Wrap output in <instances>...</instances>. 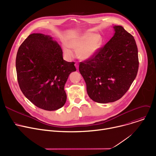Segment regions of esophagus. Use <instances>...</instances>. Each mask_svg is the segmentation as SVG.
Masks as SVG:
<instances>
[{"instance_id": "esophagus-1", "label": "esophagus", "mask_w": 156, "mask_h": 156, "mask_svg": "<svg viewBox=\"0 0 156 156\" xmlns=\"http://www.w3.org/2000/svg\"><path fill=\"white\" fill-rule=\"evenodd\" d=\"M75 66H76V68L77 69H78V64L77 62L75 64Z\"/></svg>"}]
</instances>
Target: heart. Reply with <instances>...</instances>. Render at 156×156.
Listing matches in <instances>:
<instances>
[{"label": "heart", "mask_w": 156, "mask_h": 156, "mask_svg": "<svg viewBox=\"0 0 156 156\" xmlns=\"http://www.w3.org/2000/svg\"><path fill=\"white\" fill-rule=\"evenodd\" d=\"M102 38L99 35L86 34L71 39L68 42V45L73 51L77 52L78 56L82 60H87L97 53L101 46ZM63 51L68 58H71L74 54L67 46L63 47Z\"/></svg>", "instance_id": "obj_1"}]
</instances>
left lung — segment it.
Here are the masks:
<instances>
[{
    "instance_id": "left-lung-1",
    "label": "left lung",
    "mask_w": 156,
    "mask_h": 156,
    "mask_svg": "<svg viewBox=\"0 0 156 156\" xmlns=\"http://www.w3.org/2000/svg\"><path fill=\"white\" fill-rule=\"evenodd\" d=\"M92 58L80 62L79 71L92 100L98 103L116 101L128 90L138 70V48L134 37L121 26Z\"/></svg>"
}]
</instances>
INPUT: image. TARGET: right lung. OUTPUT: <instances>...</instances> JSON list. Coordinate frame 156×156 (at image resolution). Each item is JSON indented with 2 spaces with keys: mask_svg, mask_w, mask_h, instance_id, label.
Segmentation results:
<instances>
[{
  "mask_svg": "<svg viewBox=\"0 0 156 156\" xmlns=\"http://www.w3.org/2000/svg\"><path fill=\"white\" fill-rule=\"evenodd\" d=\"M16 68L24 95L46 111H55L64 105L65 83L69 74L76 70L75 62L63 59L59 44L41 34L30 35L20 46Z\"/></svg>",
  "mask_w": 156,
  "mask_h": 156,
  "instance_id": "1",
  "label": "right lung"
}]
</instances>
